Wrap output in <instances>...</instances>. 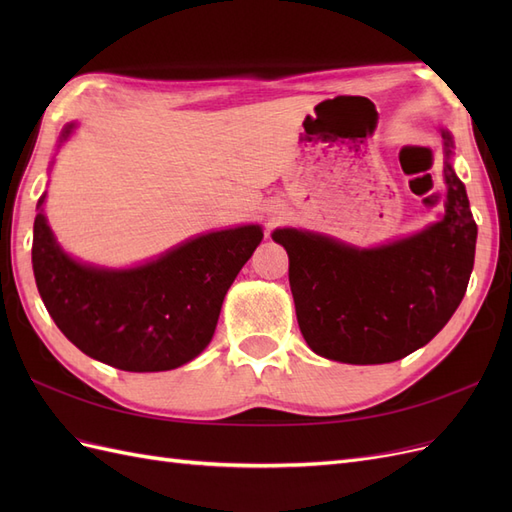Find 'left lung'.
I'll use <instances>...</instances> for the list:
<instances>
[{
	"label": "left lung",
	"mask_w": 512,
	"mask_h": 512,
	"mask_svg": "<svg viewBox=\"0 0 512 512\" xmlns=\"http://www.w3.org/2000/svg\"><path fill=\"white\" fill-rule=\"evenodd\" d=\"M446 156L453 141L442 132ZM444 218L376 250H354L312 232L280 228L290 258L299 329L316 354L352 365L404 359L436 337L466 294L476 222L451 162Z\"/></svg>",
	"instance_id": "8db88e82"
}]
</instances>
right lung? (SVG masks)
<instances>
[{"label":"right lung","instance_id":"right-lung-1","mask_svg":"<svg viewBox=\"0 0 512 512\" xmlns=\"http://www.w3.org/2000/svg\"><path fill=\"white\" fill-rule=\"evenodd\" d=\"M260 239V226L218 230L143 267L106 271L61 252L40 211L32 262L46 309L76 348L123 371H166L211 342L226 290Z\"/></svg>","mask_w":512,"mask_h":512}]
</instances>
